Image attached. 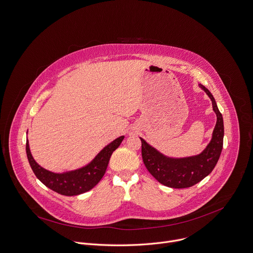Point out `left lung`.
I'll return each mask as SVG.
<instances>
[{
	"mask_svg": "<svg viewBox=\"0 0 253 253\" xmlns=\"http://www.w3.org/2000/svg\"><path fill=\"white\" fill-rule=\"evenodd\" d=\"M199 86L210 97L213 110L217 116L211 142L201 154L180 159L169 158L139 137L142 141V157L146 168L157 181L167 187L182 189L199 183L213 171L222 152L224 136L222 115L211 92L202 84H199Z\"/></svg>",
	"mask_w": 253,
	"mask_h": 253,
	"instance_id": "1",
	"label": "left lung"
}]
</instances>
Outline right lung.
Masks as SVG:
<instances>
[{
	"label": "right lung",
	"mask_w": 253,
	"mask_h": 253,
	"mask_svg": "<svg viewBox=\"0 0 253 253\" xmlns=\"http://www.w3.org/2000/svg\"><path fill=\"white\" fill-rule=\"evenodd\" d=\"M124 138L125 136L122 135L108 144L85 167L61 174L50 172L36 163L31 155L28 139L26 142V153L35 176L46 187L64 196H75L91 190L98 184L106 171L110 156L120 147Z\"/></svg>",
	"instance_id": "obj_1"
}]
</instances>
